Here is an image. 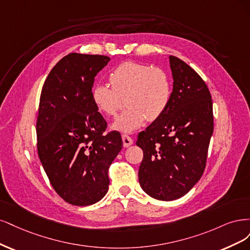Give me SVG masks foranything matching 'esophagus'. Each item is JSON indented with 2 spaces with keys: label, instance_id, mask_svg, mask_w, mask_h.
<instances>
[{
  "label": "esophagus",
  "instance_id": "esophagus-1",
  "mask_svg": "<svg viewBox=\"0 0 250 250\" xmlns=\"http://www.w3.org/2000/svg\"><path fill=\"white\" fill-rule=\"evenodd\" d=\"M122 138H123V142H124V146L125 147H128V146H132V144H133V139L131 138L130 136L123 135Z\"/></svg>",
  "mask_w": 250,
  "mask_h": 250
}]
</instances>
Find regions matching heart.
I'll return each instance as SVG.
<instances>
[{
	"instance_id": "obj_1",
	"label": "heart",
	"mask_w": 250,
	"mask_h": 250,
	"mask_svg": "<svg viewBox=\"0 0 250 250\" xmlns=\"http://www.w3.org/2000/svg\"><path fill=\"white\" fill-rule=\"evenodd\" d=\"M110 82L112 87L106 83L95 84L91 100L96 110L111 116L125 96L127 108L111 125L115 131L132 133L138 130L146 119H158L170 102L171 83L162 68L134 61L124 62L111 71Z\"/></svg>"
}]
</instances>
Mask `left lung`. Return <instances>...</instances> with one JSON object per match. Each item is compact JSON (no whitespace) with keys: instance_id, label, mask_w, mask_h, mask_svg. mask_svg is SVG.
<instances>
[{"instance_id":"left-lung-1","label":"left lung","mask_w":250,"mask_h":250,"mask_svg":"<svg viewBox=\"0 0 250 250\" xmlns=\"http://www.w3.org/2000/svg\"><path fill=\"white\" fill-rule=\"evenodd\" d=\"M168 58L173 80L170 102L136 142L143 150L140 186L164 201L187 194L199 181L214 128L212 98L204 80L181 59Z\"/></svg>"}]
</instances>
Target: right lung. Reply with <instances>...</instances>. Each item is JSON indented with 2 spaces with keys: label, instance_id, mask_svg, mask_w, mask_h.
Returning <instances> with one entry per match:
<instances>
[{
  "label": "right lung",
  "instance_id": "obj_1",
  "mask_svg": "<svg viewBox=\"0 0 250 250\" xmlns=\"http://www.w3.org/2000/svg\"><path fill=\"white\" fill-rule=\"evenodd\" d=\"M101 55L71 53L43 84L36 124L38 156L53 188L66 203L85 207L109 189L108 169L123 148L118 132L91 100L94 78L109 63Z\"/></svg>",
  "mask_w": 250,
  "mask_h": 250
}]
</instances>
